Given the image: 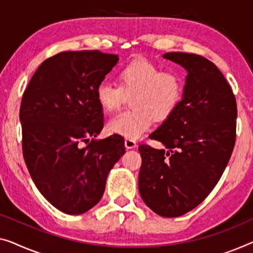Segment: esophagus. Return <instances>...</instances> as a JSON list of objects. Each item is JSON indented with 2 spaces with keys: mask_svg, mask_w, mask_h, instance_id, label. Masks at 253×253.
<instances>
[{
  "mask_svg": "<svg viewBox=\"0 0 253 253\" xmlns=\"http://www.w3.org/2000/svg\"><path fill=\"white\" fill-rule=\"evenodd\" d=\"M125 146H126V149H134V148H136L137 144H136V142L134 141V139L126 138L125 139Z\"/></svg>",
  "mask_w": 253,
  "mask_h": 253,
  "instance_id": "obj_1",
  "label": "esophagus"
}]
</instances>
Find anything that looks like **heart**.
I'll list each match as a JSON object with an SVG mask.
<instances>
[{
	"instance_id": "obj_1",
	"label": "heart",
	"mask_w": 253,
	"mask_h": 253,
	"mask_svg": "<svg viewBox=\"0 0 253 253\" xmlns=\"http://www.w3.org/2000/svg\"><path fill=\"white\" fill-rule=\"evenodd\" d=\"M118 86L101 82L95 97L104 111L120 107L126 96H131L130 111L112 117L107 123L110 134L135 139L141 136L154 122H165L182 101L184 82L174 71H163L159 66L145 59H136L119 70Z\"/></svg>"
}]
</instances>
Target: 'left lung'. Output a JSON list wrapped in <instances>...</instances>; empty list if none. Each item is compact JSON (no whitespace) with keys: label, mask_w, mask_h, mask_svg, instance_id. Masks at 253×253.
Here are the masks:
<instances>
[{"label":"left lung","mask_w":253,"mask_h":253,"mask_svg":"<svg viewBox=\"0 0 253 253\" xmlns=\"http://www.w3.org/2000/svg\"><path fill=\"white\" fill-rule=\"evenodd\" d=\"M165 59L187 71L183 99L150 134L164 149L139 145L138 191L163 217H179L199 206L216 186L236 137V100L214 63L201 55L170 52Z\"/></svg>","instance_id":"obj_1"}]
</instances>
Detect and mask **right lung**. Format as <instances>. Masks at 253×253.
I'll return each mask as SVG.
<instances>
[{
    "mask_svg": "<svg viewBox=\"0 0 253 253\" xmlns=\"http://www.w3.org/2000/svg\"><path fill=\"white\" fill-rule=\"evenodd\" d=\"M118 55L61 52L42 62L22 95V154L43 197L62 212L81 214L102 198L109 171L125 153L120 135L96 137L103 111L96 86Z\"/></svg>",
    "mask_w": 253,
    "mask_h": 253,
    "instance_id": "add662e5",
    "label": "right lung"
}]
</instances>
